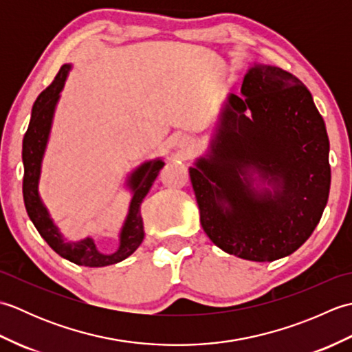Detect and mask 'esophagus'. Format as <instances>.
<instances>
[{"label":"esophagus","mask_w":352,"mask_h":352,"mask_svg":"<svg viewBox=\"0 0 352 352\" xmlns=\"http://www.w3.org/2000/svg\"><path fill=\"white\" fill-rule=\"evenodd\" d=\"M178 148H182V151H183L186 155L192 154V145H190L189 139L182 138V139H180V142H178Z\"/></svg>","instance_id":"1"}]
</instances>
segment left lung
Instances as JSON below:
<instances>
[{
  "label": "left lung",
  "mask_w": 352,
  "mask_h": 352,
  "mask_svg": "<svg viewBox=\"0 0 352 352\" xmlns=\"http://www.w3.org/2000/svg\"><path fill=\"white\" fill-rule=\"evenodd\" d=\"M330 140L311 94L281 68L254 62L228 94L207 151L189 168L201 226L228 254L290 256L328 201Z\"/></svg>",
  "instance_id": "left-lung-1"
}]
</instances>
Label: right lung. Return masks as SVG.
Instances as JSON below:
<instances>
[{
    "label": "right lung",
    "mask_w": 352,
    "mask_h": 352,
    "mask_svg": "<svg viewBox=\"0 0 352 352\" xmlns=\"http://www.w3.org/2000/svg\"><path fill=\"white\" fill-rule=\"evenodd\" d=\"M71 69L72 65H63L54 81L37 96L36 102L33 104L32 119H30L28 130L24 140H22V163H24L22 193H24V204L30 219L34 223L39 234L45 239V242L58 256L80 266L102 267L119 263V261L130 257L144 241L145 231L144 221H142L140 216V204L149 189H151L160 169L164 166V162L162 157L146 160L126 175L125 188L130 190L131 199L129 213H126L122 227L119 230V246L115 252H101L95 243V239L91 236H86L80 241H68L62 234L60 228L52 221L47 206L43 204L39 193V182L42 174V162L48 146L56 107L58 100H60V94Z\"/></svg>",
    "instance_id": "1"
}]
</instances>
